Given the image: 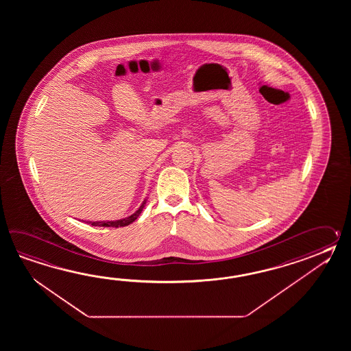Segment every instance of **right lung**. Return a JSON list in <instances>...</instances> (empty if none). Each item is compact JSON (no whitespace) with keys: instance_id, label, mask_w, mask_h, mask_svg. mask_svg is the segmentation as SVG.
Here are the masks:
<instances>
[{"instance_id":"1","label":"right lung","mask_w":351,"mask_h":351,"mask_svg":"<svg viewBox=\"0 0 351 351\" xmlns=\"http://www.w3.org/2000/svg\"><path fill=\"white\" fill-rule=\"evenodd\" d=\"M145 203H147V199H144L142 203V206L138 208V210H135L134 213L132 215V216L125 217V218H123V219H118V221H101V222H88V223L91 224V226H99V227H125V226H129L130 223H133L135 219L139 217V215L142 213L143 208H144V206H145Z\"/></svg>"}]
</instances>
